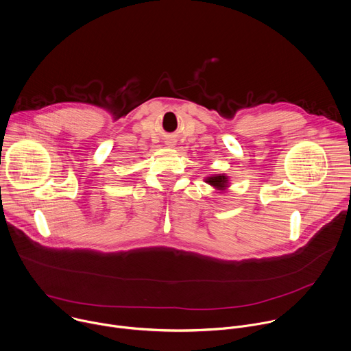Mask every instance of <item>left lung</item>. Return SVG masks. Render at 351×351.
I'll return each instance as SVG.
<instances>
[{
  "label": "left lung",
  "instance_id": "obj_1",
  "mask_svg": "<svg viewBox=\"0 0 351 351\" xmlns=\"http://www.w3.org/2000/svg\"><path fill=\"white\" fill-rule=\"evenodd\" d=\"M227 178L224 175H220V176H210L206 179V183H209L210 186H215L216 189L221 190V189H226L227 187Z\"/></svg>",
  "mask_w": 351,
  "mask_h": 351
}]
</instances>
